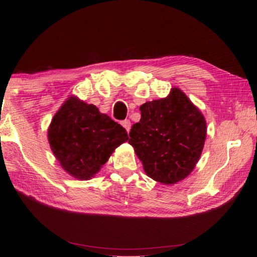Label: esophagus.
<instances>
[{
	"label": "esophagus",
	"mask_w": 257,
	"mask_h": 257,
	"mask_svg": "<svg viewBox=\"0 0 257 257\" xmlns=\"http://www.w3.org/2000/svg\"><path fill=\"white\" fill-rule=\"evenodd\" d=\"M121 124H122V127L127 130V132L129 133L130 132V128H132V123H130L129 120H123L122 122H121Z\"/></svg>",
	"instance_id": "1"
}]
</instances>
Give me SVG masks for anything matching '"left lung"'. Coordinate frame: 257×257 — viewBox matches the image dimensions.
<instances>
[{"label": "left lung", "instance_id": "left-lung-1", "mask_svg": "<svg viewBox=\"0 0 257 257\" xmlns=\"http://www.w3.org/2000/svg\"><path fill=\"white\" fill-rule=\"evenodd\" d=\"M139 110L141 120L130 130L129 144L146 175L164 185L185 179L198 162L206 138L202 112L179 88Z\"/></svg>", "mask_w": 257, "mask_h": 257}]
</instances>
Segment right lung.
<instances>
[{
    "instance_id": "1",
    "label": "right lung",
    "mask_w": 257,
    "mask_h": 257,
    "mask_svg": "<svg viewBox=\"0 0 257 257\" xmlns=\"http://www.w3.org/2000/svg\"><path fill=\"white\" fill-rule=\"evenodd\" d=\"M47 136L61 167L80 180L96 175L113 151L128 141L122 125L75 96L55 113Z\"/></svg>"
}]
</instances>
